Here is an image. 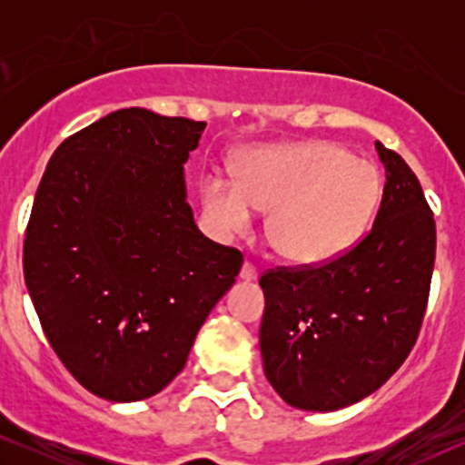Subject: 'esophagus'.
<instances>
[{
  "label": "esophagus",
  "instance_id": "34e87169",
  "mask_svg": "<svg viewBox=\"0 0 465 465\" xmlns=\"http://www.w3.org/2000/svg\"><path fill=\"white\" fill-rule=\"evenodd\" d=\"M239 277L243 279V282H256V279H258V269L252 262H243V266H241Z\"/></svg>",
  "mask_w": 465,
  "mask_h": 465
}]
</instances>
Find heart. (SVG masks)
Wrapping results in <instances>:
<instances>
[{
    "mask_svg": "<svg viewBox=\"0 0 465 465\" xmlns=\"http://www.w3.org/2000/svg\"><path fill=\"white\" fill-rule=\"evenodd\" d=\"M381 190L379 169L332 142L253 150L241 158L237 180L209 171L201 180L203 218L213 237L232 241L269 212L266 237L296 264H326L364 237Z\"/></svg>",
    "mask_w": 465,
    "mask_h": 465,
    "instance_id": "obj_1",
    "label": "heart"
}]
</instances>
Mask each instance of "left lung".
<instances>
[{"mask_svg":"<svg viewBox=\"0 0 465 465\" xmlns=\"http://www.w3.org/2000/svg\"><path fill=\"white\" fill-rule=\"evenodd\" d=\"M385 188L372 231L332 262L260 279L264 374L283 402L330 412L377 391L415 345L436 224L404 158L377 142Z\"/></svg>","mask_w":465,"mask_h":465,"instance_id":"left-lung-1","label":"left lung"}]
</instances>
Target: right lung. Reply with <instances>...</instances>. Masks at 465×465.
<instances>
[{
  "label": "right lung",
  "instance_id": "1",
  "mask_svg": "<svg viewBox=\"0 0 465 465\" xmlns=\"http://www.w3.org/2000/svg\"><path fill=\"white\" fill-rule=\"evenodd\" d=\"M205 126L112 112L54 150L35 193L31 302L67 371L110 402L154 396L182 372L243 264L199 231L186 201L183 164Z\"/></svg>",
  "mask_w": 465,
  "mask_h": 465
}]
</instances>
